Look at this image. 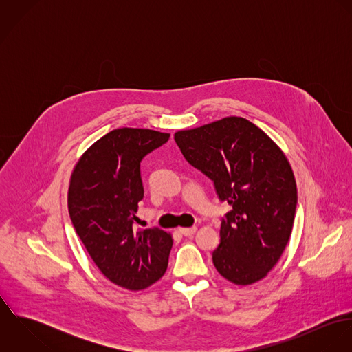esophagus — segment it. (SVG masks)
Masks as SVG:
<instances>
[{
  "mask_svg": "<svg viewBox=\"0 0 352 352\" xmlns=\"http://www.w3.org/2000/svg\"><path fill=\"white\" fill-rule=\"evenodd\" d=\"M179 232H180L183 236H186V237H190V236L195 234V232H197V228H195V226H194V228H180V229H179Z\"/></svg>",
  "mask_w": 352,
  "mask_h": 352,
  "instance_id": "34e87169",
  "label": "esophagus"
}]
</instances>
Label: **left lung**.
I'll return each instance as SVG.
<instances>
[{
  "instance_id": "8db88e82",
  "label": "left lung",
  "mask_w": 352,
  "mask_h": 352,
  "mask_svg": "<svg viewBox=\"0 0 352 352\" xmlns=\"http://www.w3.org/2000/svg\"><path fill=\"white\" fill-rule=\"evenodd\" d=\"M184 158L232 210L212 252L217 271L236 285L263 279L285 251L294 223L297 184L276 144L252 122L229 116L175 134Z\"/></svg>"
}]
</instances>
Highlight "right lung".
Segmentation results:
<instances>
[{
  "instance_id": "obj_1",
  "label": "right lung",
  "mask_w": 352,
  "mask_h": 352,
  "mask_svg": "<svg viewBox=\"0 0 352 352\" xmlns=\"http://www.w3.org/2000/svg\"><path fill=\"white\" fill-rule=\"evenodd\" d=\"M169 134L116 129L101 137L77 162L67 206L77 236L112 283L144 290L166 271L172 236L160 228H137L144 199L141 161Z\"/></svg>"
}]
</instances>
